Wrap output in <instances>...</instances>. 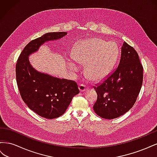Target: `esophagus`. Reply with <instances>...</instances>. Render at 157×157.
<instances>
[{
  "mask_svg": "<svg viewBox=\"0 0 157 157\" xmlns=\"http://www.w3.org/2000/svg\"><path fill=\"white\" fill-rule=\"evenodd\" d=\"M78 88H79L80 92H84V91H85V90L87 89V87L85 86L84 84H79V86H78Z\"/></svg>",
  "mask_w": 157,
  "mask_h": 157,
  "instance_id": "1",
  "label": "esophagus"
}]
</instances>
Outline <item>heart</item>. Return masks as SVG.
<instances>
[{
	"label": "heart",
	"mask_w": 157,
	"mask_h": 157,
	"mask_svg": "<svg viewBox=\"0 0 157 157\" xmlns=\"http://www.w3.org/2000/svg\"><path fill=\"white\" fill-rule=\"evenodd\" d=\"M118 54L119 49L115 42L93 39L84 40L76 46L73 58L76 62L86 64L85 73L90 80L99 81L111 73ZM69 67L74 71L79 69L73 62H69Z\"/></svg>",
	"instance_id": "1"
}]
</instances>
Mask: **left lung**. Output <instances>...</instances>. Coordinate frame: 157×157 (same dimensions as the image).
I'll list each match as a JSON object with an SVG mask.
<instances>
[{
  "mask_svg": "<svg viewBox=\"0 0 157 157\" xmlns=\"http://www.w3.org/2000/svg\"><path fill=\"white\" fill-rule=\"evenodd\" d=\"M143 66L135 49L123 42L121 59L115 71L95 90L98 94L94 110L98 116L113 119L134 105L143 82Z\"/></svg>",
  "mask_w": 157,
  "mask_h": 157,
  "instance_id": "left-lung-1",
  "label": "left lung"
}]
</instances>
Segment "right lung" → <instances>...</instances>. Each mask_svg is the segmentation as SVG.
I'll use <instances>...</instances> for the list:
<instances>
[{"label": "right lung", "instance_id": "right-lung-1", "mask_svg": "<svg viewBox=\"0 0 157 157\" xmlns=\"http://www.w3.org/2000/svg\"><path fill=\"white\" fill-rule=\"evenodd\" d=\"M67 32H52L31 40L19 56L16 67V81L21 98L31 110L48 119L62 115L73 98L79 93L77 83L54 77L36 70L29 56L46 42L58 40Z\"/></svg>", "mask_w": 157, "mask_h": 157}]
</instances>
